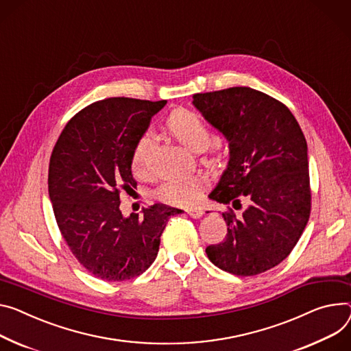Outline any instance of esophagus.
Masks as SVG:
<instances>
[{"label": "esophagus", "instance_id": "obj_1", "mask_svg": "<svg viewBox=\"0 0 351 351\" xmlns=\"http://www.w3.org/2000/svg\"><path fill=\"white\" fill-rule=\"evenodd\" d=\"M186 213L190 215L191 218L198 219V218H201L202 215H204V210H202V208H199V206H191V208L186 209Z\"/></svg>", "mask_w": 351, "mask_h": 351}]
</instances>
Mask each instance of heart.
Segmentation results:
<instances>
[{
  "mask_svg": "<svg viewBox=\"0 0 351 351\" xmlns=\"http://www.w3.org/2000/svg\"><path fill=\"white\" fill-rule=\"evenodd\" d=\"M167 128L180 143H182L186 149L193 152H197L202 147L205 149L209 145L210 133L206 125L194 112L185 110H178L173 112L167 119ZM152 150L153 138L150 133H145L133 149L132 169L134 174H146ZM199 185L201 182L197 178L186 181H171L161 186L158 194L163 199L174 204H188L194 201V198L197 197Z\"/></svg>",
  "mask_w": 351,
  "mask_h": 351,
  "instance_id": "heart-1",
  "label": "heart"
}]
</instances>
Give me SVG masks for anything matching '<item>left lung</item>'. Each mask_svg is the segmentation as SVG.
<instances>
[{"instance_id": "1", "label": "left lung", "mask_w": 351, "mask_h": 351, "mask_svg": "<svg viewBox=\"0 0 351 351\" xmlns=\"http://www.w3.org/2000/svg\"><path fill=\"white\" fill-rule=\"evenodd\" d=\"M193 105L229 143V161L209 199L247 208L222 212L225 240L209 260L236 276L278 265L300 240L311 213L308 145L288 108L250 87L195 94Z\"/></svg>"}]
</instances>
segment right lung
I'll use <instances>...</instances> for the list:
<instances>
[{"label":"right lung","mask_w":351,"mask_h":351,"mask_svg":"<svg viewBox=\"0 0 351 351\" xmlns=\"http://www.w3.org/2000/svg\"><path fill=\"white\" fill-rule=\"evenodd\" d=\"M167 101L108 98L74 115L53 149L49 198L75 258L105 281L141 276L154 261L160 236L182 209L156 204L123 217L119 191L136 185L132 154Z\"/></svg>","instance_id":"right-lung-1"}]
</instances>
